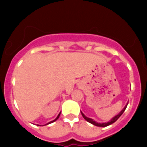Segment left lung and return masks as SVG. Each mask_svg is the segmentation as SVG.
<instances>
[{
    "label": "left lung",
    "instance_id": "left-lung-1",
    "mask_svg": "<svg viewBox=\"0 0 147 147\" xmlns=\"http://www.w3.org/2000/svg\"><path fill=\"white\" fill-rule=\"evenodd\" d=\"M127 105H128V104H127V105H126L125 107H124V109H123V110H122L121 111V112L119 113L117 115H115V117L113 118V119H111V120H110V121L107 122V123H98V122H96V121H93L92 119H90V118L86 117V116H85V115H84V114H83L82 112H81V113H82V115L83 118H84V119H85V120L89 122V123H90V124H93V125H95V126H97V127H107V126L110 125V124H113L114 122L116 121H117L118 119H119V118L120 117L121 115L122 114H123V113L124 112V110H125L126 108H127Z\"/></svg>",
    "mask_w": 147,
    "mask_h": 147
}]
</instances>
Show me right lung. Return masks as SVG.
Segmentation results:
<instances>
[{
    "mask_svg": "<svg viewBox=\"0 0 147 147\" xmlns=\"http://www.w3.org/2000/svg\"><path fill=\"white\" fill-rule=\"evenodd\" d=\"M59 115H60V113H59V115H57V117L56 118V119H54V121H50V122H49V123H48V124H51V123H52V122H54V121H57V119H59ZM38 126H40V125H38Z\"/></svg>",
    "mask_w": 147,
    "mask_h": 147,
    "instance_id": "add662e5",
    "label": "right lung"
}]
</instances>
